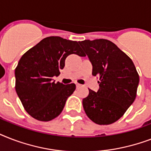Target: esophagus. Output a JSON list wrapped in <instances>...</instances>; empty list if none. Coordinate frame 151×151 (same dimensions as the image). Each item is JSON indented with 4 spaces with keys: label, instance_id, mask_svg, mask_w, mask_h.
<instances>
[{
    "label": "esophagus",
    "instance_id": "34e87169",
    "mask_svg": "<svg viewBox=\"0 0 151 151\" xmlns=\"http://www.w3.org/2000/svg\"><path fill=\"white\" fill-rule=\"evenodd\" d=\"M76 84V87L77 88H81L82 86V85H81V84H78V83H75Z\"/></svg>",
    "mask_w": 151,
    "mask_h": 151
}]
</instances>
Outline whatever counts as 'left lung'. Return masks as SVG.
<instances>
[{"mask_svg": "<svg viewBox=\"0 0 151 151\" xmlns=\"http://www.w3.org/2000/svg\"><path fill=\"white\" fill-rule=\"evenodd\" d=\"M99 78L96 92L89 89L83 107L92 122L110 124L123 116L136 96L139 77L133 62L115 44L105 39L79 41Z\"/></svg>", "mask_w": 151, "mask_h": 151, "instance_id": "1", "label": "left lung"}]
</instances>
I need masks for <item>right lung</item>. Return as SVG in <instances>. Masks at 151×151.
Here are the masks:
<instances>
[{
	"label": "right lung",
	"instance_id": "obj_1",
	"mask_svg": "<svg viewBox=\"0 0 151 151\" xmlns=\"http://www.w3.org/2000/svg\"><path fill=\"white\" fill-rule=\"evenodd\" d=\"M85 56L77 41L48 37L25 53L15 68V91L25 110L41 122L59 116L76 88L74 84L55 82L69 55Z\"/></svg>",
	"mask_w": 151,
	"mask_h": 151
}]
</instances>
